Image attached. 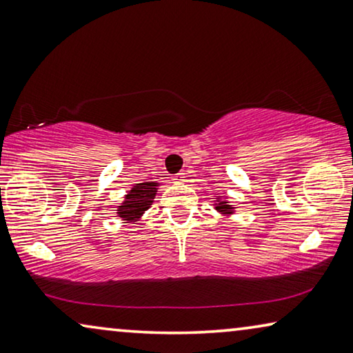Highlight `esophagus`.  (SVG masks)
Segmentation results:
<instances>
[{
    "mask_svg": "<svg viewBox=\"0 0 353 353\" xmlns=\"http://www.w3.org/2000/svg\"><path fill=\"white\" fill-rule=\"evenodd\" d=\"M173 181H176V183L185 181V173L180 172V173H176V175H173Z\"/></svg>",
    "mask_w": 353,
    "mask_h": 353,
    "instance_id": "1",
    "label": "esophagus"
}]
</instances>
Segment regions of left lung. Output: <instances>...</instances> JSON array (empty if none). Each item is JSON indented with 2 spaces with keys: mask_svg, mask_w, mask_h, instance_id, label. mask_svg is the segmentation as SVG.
<instances>
[{
  "mask_svg": "<svg viewBox=\"0 0 353 353\" xmlns=\"http://www.w3.org/2000/svg\"><path fill=\"white\" fill-rule=\"evenodd\" d=\"M216 208H218V210H221V212H226V213L231 212V207H229L226 202H219Z\"/></svg>",
  "mask_w": 353,
  "mask_h": 353,
  "instance_id": "1",
  "label": "left lung"
}]
</instances>
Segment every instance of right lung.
Instances as JSON below:
<instances>
[{
    "mask_svg": "<svg viewBox=\"0 0 353 353\" xmlns=\"http://www.w3.org/2000/svg\"><path fill=\"white\" fill-rule=\"evenodd\" d=\"M156 194V183L146 181L139 183L135 188H132V191L125 196V202L119 207L117 213L121 214V218L127 219V221H135L140 214L148 210L152 203Z\"/></svg>",
    "mask_w": 353,
    "mask_h": 353,
    "instance_id": "1",
    "label": "right lung"
}]
</instances>
